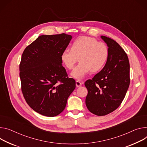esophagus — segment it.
Returning <instances> with one entry per match:
<instances>
[{
	"label": "esophagus",
	"instance_id": "obj_1",
	"mask_svg": "<svg viewBox=\"0 0 147 147\" xmlns=\"http://www.w3.org/2000/svg\"><path fill=\"white\" fill-rule=\"evenodd\" d=\"M76 86H77V87H79L82 86V83L80 82V81H78V80H77V81H76Z\"/></svg>",
	"mask_w": 147,
	"mask_h": 147
}]
</instances>
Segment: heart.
Here are the masks:
<instances>
[{
	"mask_svg": "<svg viewBox=\"0 0 147 147\" xmlns=\"http://www.w3.org/2000/svg\"><path fill=\"white\" fill-rule=\"evenodd\" d=\"M109 47L98 42L94 38L81 36L73 43L71 49H66L61 53L62 62L67 69H72L79 57L80 63L71 73L77 79L83 78L90 71L95 73L100 70L107 61Z\"/></svg>",
	"mask_w": 147,
	"mask_h": 147,
	"instance_id": "heart-1",
	"label": "heart"
}]
</instances>
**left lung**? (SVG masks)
<instances>
[{"mask_svg":"<svg viewBox=\"0 0 147 147\" xmlns=\"http://www.w3.org/2000/svg\"><path fill=\"white\" fill-rule=\"evenodd\" d=\"M109 55L103 69L84 84L88 90L86 104L98 116L115 110L123 101L129 86V63L125 51L114 40L101 36Z\"/></svg>","mask_w":147,"mask_h":147,"instance_id":"8db88e82","label":"left lung"}]
</instances>
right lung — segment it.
Listing matches in <instances>:
<instances>
[{"label": "right lung", "mask_w": 147, "mask_h": 147, "mask_svg": "<svg viewBox=\"0 0 147 147\" xmlns=\"http://www.w3.org/2000/svg\"><path fill=\"white\" fill-rule=\"evenodd\" d=\"M71 35H42L24 49L19 65L21 88L28 105L36 112L55 117L65 109L76 88L62 65L61 55Z\"/></svg>", "instance_id": "right-lung-1"}]
</instances>
